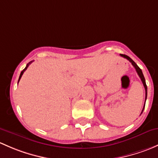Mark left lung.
<instances>
[{
    "mask_svg": "<svg viewBox=\"0 0 158 158\" xmlns=\"http://www.w3.org/2000/svg\"><path fill=\"white\" fill-rule=\"evenodd\" d=\"M120 55H121L122 57H123V58H126V59L128 60V61H129L131 63V64H132V65L134 66V68H135V70H136V71H137L138 74H139V77H140V78H141V81H142L143 85H144V89H145V101H146V99H147V85H146L145 79H144V75H143L142 71H141V70L140 69V68L139 67V66L137 65V64H136V63L135 62V61H133V60L131 59V58H130L129 57L127 56V55H123V54H120ZM144 106H145V104H144ZM144 107H143V110H142V111H141V113H143V110H144Z\"/></svg>",
    "mask_w": 158,
    "mask_h": 158,
    "instance_id": "1",
    "label": "left lung"
}]
</instances>
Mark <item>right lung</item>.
I'll return each instance as SVG.
<instances>
[{
    "label": "right lung",
    "instance_id": "obj_1",
    "mask_svg": "<svg viewBox=\"0 0 158 158\" xmlns=\"http://www.w3.org/2000/svg\"><path fill=\"white\" fill-rule=\"evenodd\" d=\"M32 61H30V62H29V63H28V64H27V66H26V68H24V69H23V71H21V73H20V75H19V80H18V82H19V80H20V78H21V77H22V75H23V73H24V71H26V70H27V68H28V67H29V65H30V64H31V63H32Z\"/></svg>",
    "mask_w": 158,
    "mask_h": 158
}]
</instances>
